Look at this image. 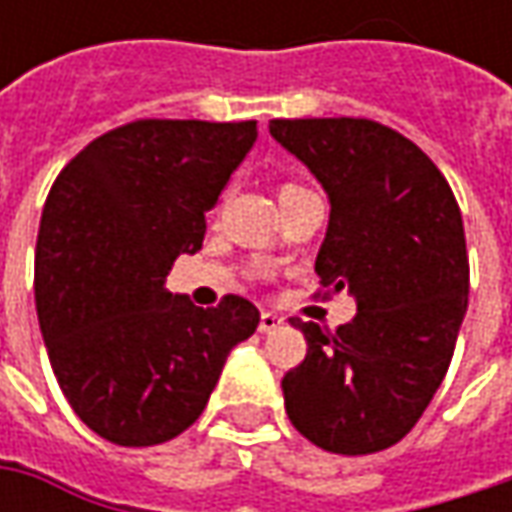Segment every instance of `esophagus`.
I'll return each mask as SVG.
<instances>
[{
    "label": "esophagus",
    "mask_w": 512,
    "mask_h": 512,
    "mask_svg": "<svg viewBox=\"0 0 512 512\" xmlns=\"http://www.w3.org/2000/svg\"><path fill=\"white\" fill-rule=\"evenodd\" d=\"M285 319L276 313V310H262V319H259V330L262 333H270V330H276V327L282 325Z\"/></svg>",
    "instance_id": "1"
}]
</instances>
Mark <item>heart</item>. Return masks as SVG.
Masks as SVG:
<instances>
[{"mask_svg":"<svg viewBox=\"0 0 512 512\" xmlns=\"http://www.w3.org/2000/svg\"><path fill=\"white\" fill-rule=\"evenodd\" d=\"M299 185H293V182H285V185L279 187V196H285V193H290V190H296Z\"/></svg>","mask_w":512,"mask_h":512,"instance_id":"heart-1","label":"heart"}]
</instances>
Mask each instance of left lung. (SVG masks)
I'll use <instances>...</instances> for the list:
<instances>
[{
  "label": "left lung",
  "mask_w": 512,
  "mask_h": 512,
  "mask_svg": "<svg viewBox=\"0 0 512 512\" xmlns=\"http://www.w3.org/2000/svg\"><path fill=\"white\" fill-rule=\"evenodd\" d=\"M270 133L330 199L316 256L325 296L347 287L336 330L290 319L307 356L282 379L293 427L330 453L402 442L453 359L470 293L456 196L422 148L373 119H273Z\"/></svg>",
  "instance_id": "left-lung-1"
}]
</instances>
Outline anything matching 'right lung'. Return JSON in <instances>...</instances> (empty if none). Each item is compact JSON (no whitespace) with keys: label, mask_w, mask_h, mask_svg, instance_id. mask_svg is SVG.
<instances>
[{"label":"right lung","mask_w":512,"mask_h":512,"mask_svg":"<svg viewBox=\"0 0 512 512\" xmlns=\"http://www.w3.org/2000/svg\"><path fill=\"white\" fill-rule=\"evenodd\" d=\"M256 142V122L136 119L82 148L50 187L36 239V313L73 413L122 447L176 439L205 410L259 310L165 290L205 213Z\"/></svg>","instance_id":"obj_1"}]
</instances>
